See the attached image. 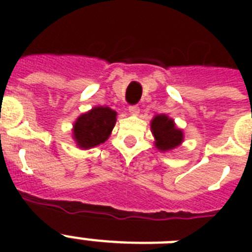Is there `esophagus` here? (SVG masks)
<instances>
[{
	"mask_svg": "<svg viewBox=\"0 0 252 252\" xmlns=\"http://www.w3.org/2000/svg\"><path fill=\"white\" fill-rule=\"evenodd\" d=\"M128 111H129L130 115H138V112H140V108H138V106H130L129 108H128Z\"/></svg>",
	"mask_w": 252,
	"mask_h": 252,
	"instance_id": "esophagus-1",
	"label": "esophagus"
}]
</instances>
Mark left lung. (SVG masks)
<instances>
[{
  "instance_id": "8db88e82",
  "label": "left lung",
  "mask_w": 252,
  "mask_h": 252,
  "mask_svg": "<svg viewBox=\"0 0 252 252\" xmlns=\"http://www.w3.org/2000/svg\"><path fill=\"white\" fill-rule=\"evenodd\" d=\"M152 132L156 140V148L161 152L175 149L183 142V132L176 128L175 123L167 115H156L152 120Z\"/></svg>"
}]
</instances>
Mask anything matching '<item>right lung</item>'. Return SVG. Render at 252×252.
<instances>
[{"label":"right lung","instance_id":"right-lung-1","mask_svg":"<svg viewBox=\"0 0 252 252\" xmlns=\"http://www.w3.org/2000/svg\"><path fill=\"white\" fill-rule=\"evenodd\" d=\"M116 123V112L110 107H94L82 114L73 126V138L82 149L98 146L110 137Z\"/></svg>","mask_w":252,"mask_h":252}]
</instances>
